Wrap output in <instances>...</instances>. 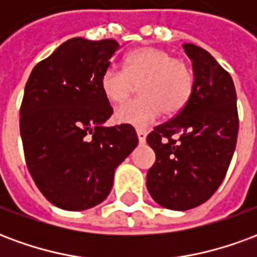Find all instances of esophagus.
Instances as JSON below:
<instances>
[{
    "mask_svg": "<svg viewBox=\"0 0 257 257\" xmlns=\"http://www.w3.org/2000/svg\"><path fill=\"white\" fill-rule=\"evenodd\" d=\"M136 135H138V139H139L140 143H145L146 142V136H147V132H146L145 129H136Z\"/></svg>",
    "mask_w": 257,
    "mask_h": 257,
    "instance_id": "1",
    "label": "esophagus"
}]
</instances>
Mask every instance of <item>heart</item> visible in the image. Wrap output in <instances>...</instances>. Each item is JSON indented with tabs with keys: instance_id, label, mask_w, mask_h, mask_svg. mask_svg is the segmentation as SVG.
Masks as SVG:
<instances>
[{
	"instance_id": "1",
	"label": "heart",
	"mask_w": 257,
	"mask_h": 257,
	"mask_svg": "<svg viewBox=\"0 0 257 257\" xmlns=\"http://www.w3.org/2000/svg\"><path fill=\"white\" fill-rule=\"evenodd\" d=\"M100 89L112 104L123 101L134 85L140 84L138 99L119 106L114 117L118 122L146 126L164 115H176L187 106L194 88L191 68L183 60L154 47L139 48L122 60V71L106 68L99 79Z\"/></svg>"
}]
</instances>
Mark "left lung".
<instances>
[{"label": "left lung", "instance_id": "1", "mask_svg": "<svg viewBox=\"0 0 257 257\" xmlns=\"http://www.w3.org/2000/svg\"><path fill=\"white\" fill-rule=\"evenodd\" d=\"M193 63L191 99L168 122L154 128L147 143L156 162L147 190L164 208L187 210L204 204L226 176L238 135L237 93L230 74L208 51L183 44ZM179 135V140L172 139Z\"/></svg>", "mask_w": 257, "mask_h": 257}]
</instances>
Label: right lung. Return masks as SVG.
<instances>
[{"mask_svg":"<svg viewBox=\"0 0 257 257\" xmlns=\"http://www.w3.org/2000/svg\"><path fill=\"white\" fill-rule=\"evenodd\" d=\"M119 49L115 40L71 38L33 68L20 106L26 164L44 197L85 210L110 194L117 167L138 146L129 123L104 126L112 108L101 73Z\"/></svg>","mask_w":257,"mask_h":257,"instance_id":"right-lung-1","label":"right lung"}]
</instances>
